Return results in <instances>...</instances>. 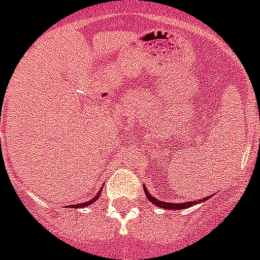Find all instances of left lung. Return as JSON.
<instances>
[{"label": "left lung", "mask_w": 260, "mask_h": 260, "mask_svg": "<svg viewBox=\"0 0 260 260\" xmlns=\"http://www.w3.org/2000/svg\"><path fill=\"white\" fill-rule=\"evenodd\" d=\"M144 191H145V195H147V198H148V200L151 202V203H153L155 206L160 207V208H166V210H181V208H188V207H192L193 204H196L198 202L199 203H202V200H198V202H187V203H167V202H161V200L156 199V198H153V196L149 195V192L147 191V188L144 187ZM208 199V198H204V200ZM203 200V202H204Z\"/></svg>", "instance_id": "8db88e82"}]
</instances>
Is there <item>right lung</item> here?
<instances>
[{"label": "right lung", "mask_w": 260, "mask_h": 260, "mask_svg": "<svg viewBox=\"0 0 260 260\" xmlns=\"http://www.w3.org/2000/svg\"><path fill=\"white\" fill-rule=\"evenodd\" d=\"M99 196H100V191H99V193H97V195L94 196L93 199L89 200V202H86V203H81V204H76V206H72V207H76V208H77V207H79V208H80V207H86V206H89V204H92V203H93V202H96V200L99 199ZM72 207H71V208H72Z\"/></svg>", "instance_id": "1"}]
</instances>
